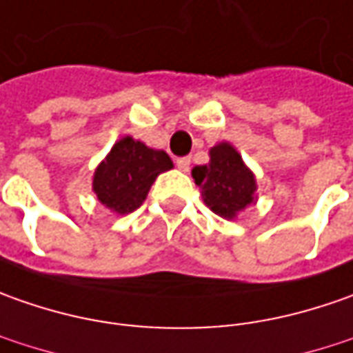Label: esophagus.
I'll return each instance as SVG.
<instances>
[{"label": "esophagus", "mask_w": 353, "mask_h": 353, "mask_svg": "<svg viewBox=\"0 0 353 353\" xmlns=\"http://www.w3.org/2000/svg\"><path fill=\"white\" fill-rule=\"evenodd\" d=\"M189 164H191V158H189V156H183V158H177L176 160V165L181 172H188Z\"/></svg>", "instance_id": "34e87169"}]
</instances>
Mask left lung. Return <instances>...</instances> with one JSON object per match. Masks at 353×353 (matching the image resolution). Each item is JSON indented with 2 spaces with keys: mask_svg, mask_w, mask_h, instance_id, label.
Masks as SVG:
<instances>
[{
  "mask_svg": "<svg viewBox=\"0 0 353 353\" xmlns=\"http://www.w3.org/2000/svg\"><path fill=\"white\" fill-rule=\"evenodd\" d=\"M209 156V164L195 165L191 176L213 213L223 219H234L256 199V177L228 142L213 146Z\"/></svg>",
  "mask_w": 353,
  "mask_h": 353,
  "instance_id": "left-lung-1",
  "label": "left lung"
}]
</instances>
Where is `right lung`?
Wrapping results in <instances>:
<instances>
[{
	"mask_svg": "<svg viewBox=\"0 0 353 353\" xmlns=\"http://www.w3.org/2000/svg\"><path fill=\"white\" fill-rule=\"evenodd\" d=\"M174 164L164 150L148 148L132 137H123L93 174V191L99 203L119 214L132 213L146 199L162 172Z\"/></svg>",
	"mask_w": 353,
	"mask_h": 353,
	"instance_id": "right-lung-1",
	"label": "right lung"
}]
</instances>
